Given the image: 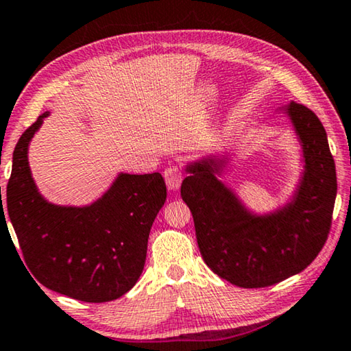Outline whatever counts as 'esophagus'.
<instances>
[{"label": "esophagus", "instance_id": "obj_1", "mask_svg": "<svg viewBox=\"0 0 351 351\" xmlns=\"http://www.w3.org/2000/svg\"><path fill=\"white\" fill-rule=\"evenodd\" d=\"M165 180L171 190H177V188L180 186L182 180H184V172H182L180 167L176 165L167 166L165 169Z\"/></svg>", "mask_w": 351, "mask_h": 351}]
</instances>
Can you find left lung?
<instances>
[{
  "instance_id": "1",
  "label": "left lung",
  "mask_w": 351,
  "mask_h": 351,
  "mask_svg": "<svg viewBox=\"0 0 351 351\" xmlns=\"http://www.w3.org/2000/svg\"><path fill=\"white\" fill-rule=\"evenodd\" d=\"M302 142L306 172L293 202L255 217L215 177L220 161L186 167L182 199L190 207L201 256L217 276L241 288L271 287L301 272L322 252L337 195L336 165L322 121L306 106L287 108Z\"/></svg>"
}]
</instances>
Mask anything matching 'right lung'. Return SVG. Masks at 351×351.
<instances>
[{"label": "right lung", "instance_id": "add662e5", "mask_svg": "<svg viewBox=\"0 0 351 351\" xmlns=\"http://www.w3.org/2000/svg\"><path fill=\"white\" fill-rule=\"evenodd\" d=\"M47 115H39L15 145L0 220L6 223L8 209L23 260L45 288L84 302L114 301L144 269L150 228L166 201L165 179L158 172L120 174L91 206L49 204L36 190L27 156Z\"/></svg>", "mask_w": 351, "mask_h": 351}]
</instances>
